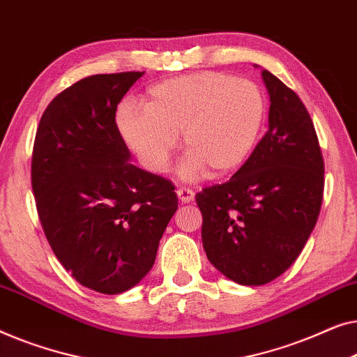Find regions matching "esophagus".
I'll list each match as a JSON object with an SVG mask.
<instances>
[{"mask_svg": "<svg viewBox=\"0 0 357 357\" xmlns=\"http://www.w3.org/2000/svg\"><path fill=\"white\" fill-rule=\"evenodd\" d=\"M176 194H178V199L183 204H190L194 200V192L190 189H188V188H179L176 190Z\"/></svg>", "mask_w": 357, "mask_h": 357, "instance_id": "1", "label": "esophagus"}]
</instances>
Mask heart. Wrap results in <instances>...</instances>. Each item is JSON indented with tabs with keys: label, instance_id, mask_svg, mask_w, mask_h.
<instances>
[{
	"label": "heart",
	"instance_id": "b5f03b06",
	"mask_svg": "<svg viewBox=\"0 0 357 357\" xmlns=\"http://www.w3.org/2000/svg\"><path fill=\"white\" fill-rule=\"evenodd\" d=\"M265 109L257 84L225 73H195L152 85L144 108L123 103L116 124L150 172H165L181 134L188 152L181 176L197 179L208 172L217 178L236 172L252 153Z\"/></svg>",
	"mask_w": 357,
	"mask_h": 357
}]
</instances>
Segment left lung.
Returning a JSON list of instances; mask_svg holds the SVG:
<instances>
[{
	"mask_svg": "<svg viewBox=\"0 0 357 357\" xmlns=\"http://www.w3.org/2000/svg\"><path fill=\"white\" fill-rule=\"evenodd\" d=\"M262 80L270 98L267 134L233 178L195 195L207 259L245 286L270 283L291 267L324 197V158L307 109L267 69Z\"/></svg>",
	"mask_w": 357,
	"mask_h": 357,
	"instance_id": "left-lung-1",
	"label": "left lung"
}]
</instances>
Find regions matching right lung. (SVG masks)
<instances>
[{
	"instance_id": "obj_1",
	"label": "right lung",
	"mask_w": 357,
	"mask_h": 357,
	"mask_svg": "<svg viewBox=\"0 0 357 357\" xmlns=\"http://www.w3.org/2000/svg\"><path fill=\"white\" fill-rule=\"evenodd\" d=\"M144 73L97 74L63 90L40 119L32 189L63 267L85 288L124 293L153 267L178 210L174 185L134 167L116 108Z\"/></svg>"
}]
</instances>
